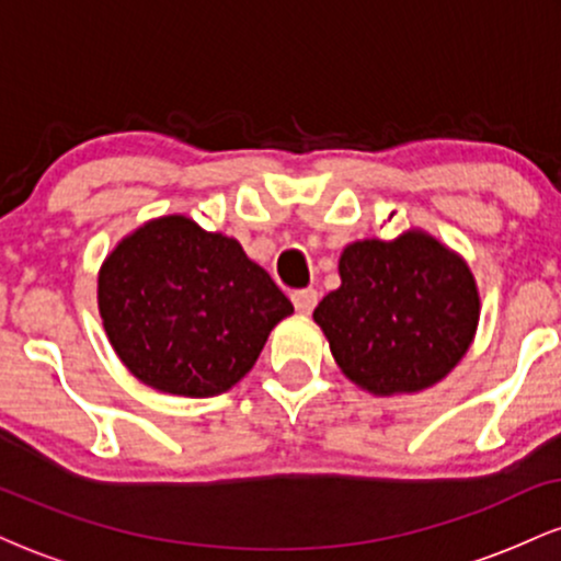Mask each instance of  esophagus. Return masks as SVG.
<instances>
[{
    "instance_id": "34e87169",
    "label": "esophagus",
    "mask_w": 561,
    "mask_h": 561,
    "mask_svg": "<svg viewBox=\"0 0 561 561\" xmlns=\"http://www.w3.org/2000/svg\"><path fill=\"white\" fill-rule=\"evenodd\" d=\"M293 302L298 313H311L319 302V293L317 289H300V293L293 295Z\"/></svg>"
}]
</instances>
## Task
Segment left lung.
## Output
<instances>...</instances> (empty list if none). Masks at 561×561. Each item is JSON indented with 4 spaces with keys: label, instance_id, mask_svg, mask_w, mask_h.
<instances>
[{
    "label": "left lung",
    "instance_id": "left-lung-1",
    "mask_svg": "<svg viewBox=\"0 0 561 561\" xmlns=\"http://www.w3.org/2000/svg\"><path fill=\"white\" fill-rule=\"evenodd\" d=\"M480 319L469 266L427 231L362 240L313 311L343 375L375 396L433 388L465 358Z\"/></svg>",
    "mask_w": 561,
    "mask_h": 561
}]
</instances>
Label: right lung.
<instances>
[{
	"instance_id": "right-lung-1",
	"label": "right lung",
	"mask_w": 561,
	"mask_h": 561,
	"mask_svg": "<svg viewBox=\"0 0 561 561\" xmlns=\"http://www.w3.org/2000/svg\"><path fill=\"white\" fill-rule=\"evenodd\" d=\"M96 302L107 340L139 382L210 398L259 362L293 302L242 244L160 216L124 237L100 268Z\"/></svg>"
}]
</instances>
